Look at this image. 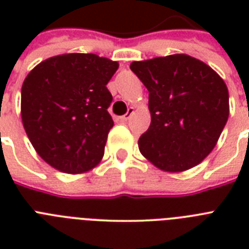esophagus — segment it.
<instances>
[{
    "mask_svg": "<svg viewBox=\"0 0 249 249\" xmlns=\"http://www.w3.org/2000/svg\"><path fill=\"white\" fill-rule=\"evenodd\" d=\"M133 113H134V108H133V107H130V108L128 109V112L125 113L124 116H121V117H120V120H121V121H126V120H129V119H130V117H132Z\"/></svg>",
    "mask_w": 249,
    "mask_h": 249,
    "instance_id": "esophagus-1",
    "label": "esophagus"
}]
</instances>
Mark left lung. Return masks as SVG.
I'll return each mask as SVG.
<instances>
[{"label":"left lung","instance_id":"8db88e82","mask_svg":"<svg viewBox=\"0 0 249 249\" xmlns=\"http://www.w3.org/2000/svg\"><path fill=\"white\" fill-rule=\"evenodd\" d=\"M148 90L150 128L141 154L165 172L197 165L216 146L229 117L226 84L201 60L185 54L133 62Z\"/></svg>","mask_w":249,"mask_h":249}]
</instances>
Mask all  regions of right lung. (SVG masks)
I'll use <instances>...</instances> for the list:
<instances>
[{"mask_svg":"<svg viewBox=\"0 0 249 249\" xmlns=\"http://www.w3.org/2000/svg\"><path fill=\"white\" fill-rule=\"evenodd\" d=\"M119 63L95 54H64L33 68L21 86V120L31 143L64 173L97 165L113 120L107 84Z\"/></svg>","mask_w":249,"mask_h":249,"instance_id":"obj_1","label":"right lung"}]
</instances>
